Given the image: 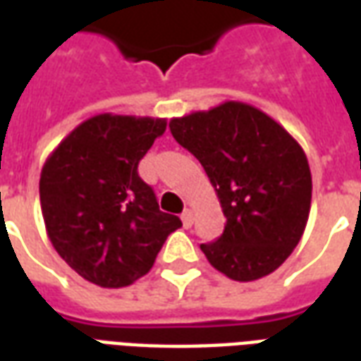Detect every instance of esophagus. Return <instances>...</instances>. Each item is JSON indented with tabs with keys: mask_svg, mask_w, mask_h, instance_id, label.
I'll return each mask as SVG.
<instances>
[{
	"mask_svg": "<svg viewBox=\"0 0 361 361\" xmlns=\"http://www.w3.org/2000/svg\"><path fill=\"white\" fill-rule=\"evenodd\" d=\"M181 222H183V228H191V224H193V212L185 209V211L181 212Z\"/></svg>",
	"mask_w": 361,
	"mask_h": 361,
	"instance_id": "1",
	"label": "esophagus"
}]
</instances>
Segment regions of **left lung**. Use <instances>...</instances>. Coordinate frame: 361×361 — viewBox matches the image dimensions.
I'll return each mask as SVG.
<instances>
[{
	"instance_id": "1",
	"label": "left lung",
	"mask_w": 361,
	"mask_h": 361,
	"mask_svg": "<svg viewBox=\"0 0 361 361\" xmlns=\"http://www.w3.org/2000/svg\"><path fill=\"white\" fill-rule=\"evenodd\" d=\"M173 139L201 162L226 216L201 251L238 282L263 279L300 243L310 219L311 172L292 135L255 106L228 100L170 119Z\"/></svg>"
}]
</instances>
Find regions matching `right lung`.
<instances>
[{
    "instance_id": "right-lung-1",
    "label": "right lung",
    "mask_w": 361,
    "mask_h": 361,
    "mask_svg": "<svg viewBox=\"0 0 361 361\" xmlns=\"http://www.w3.org/2000/svg\"><path fill=\"white\" fill-rule=\"evenodd\" d=\"M164 118L98 114L54 149L40 173V207L54 250L96 286L133 284L154 265L181 220L158 209L137 166Z\"/></svg>"
}]
</instances>
